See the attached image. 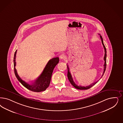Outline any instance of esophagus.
<instances>
[{"label":"esophagus","instance_id":"obj_1","mask_svg":"<svg viewBox=\"0 0 123 123\" xmlns=\"http://www.w3.org/2000/svg\"><path fill=\"white\" fill-rule=\"evenodd\" d=\"M65 56L64 54H61L59 56V58L61 59H63L65 58Z\"/></svg>","mask_w":123,"mask_h":123}]
</instances>
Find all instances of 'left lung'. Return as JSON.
<instances>
[{
  "instance_id": "left-lung-1",
  "label": "left lung",
  "mask_w": 123,
  "mask_h": 123,
  "mask_svg": "<svg viewBox=\"0 0 123 123\" xmlns=\"http://www.w3.org/2000/svg\"><path fill=\"white\" fill-rule=\"evenodd\" d=\"M100 38H101V39L102 43V44H103V47H104V48L105 52V56H104V61H105V64H104V72H103L102 76V77L103 76V75H104V73H105V69H106V56H107L106 52H107V51H106V48H105V47L104 44V43H103V38H102V36L101 35L100 36ZM67 68H68V74H67V76H68V80L69 81L70 83H71V84L74 88H75L76 89H80V90H85V89H90L91 87H92L94 85H95V84L97 83L98 82V81L95 82H94L93 83H92V84L89 85V86H86V87L77 85L76 84H75V83L74 82V81L73 80V79L72 75H71V73L69 72V67H68V65H67Z\"/></svg>"
}]
</instances>
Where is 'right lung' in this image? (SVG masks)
<instances>
[{"label":"right lung","mask_w":123,"mask_h":123,"mask_svg":"<svg viewBox=\"0 0 123 123\" xmlns=\"http://www.w3.org/2000/svg\"><path fill=\"white\" fill-rule=\"evenodd\" d=\"M16 53L17 50L15 52L14 55L13 64L14 74L18 80L21 83L22 85L24 87L32 91L39 92L45 90L50 84L53 70L55 66L59 62V58H54L49 60L47 64L45 67L44 68L42 74L37 79V80L33 83L29 84L25 81L22 80L21 78L18 74L16 69L15 68V59Z\"/></svg>","instance_id":"obj_1"}]
</instances>
